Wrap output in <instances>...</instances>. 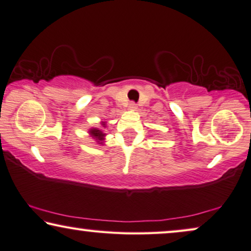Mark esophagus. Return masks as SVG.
<instances>
[{"label": "esophagus", "instance_id": "obj_1", "mask_svg": "<svg viewBox=\"0 0 251 251\" xmlns=\"http://www.w3.org/2000/svg\"><path fill=\"white\" fill-rule=\"evenodd\" d=\"M128 109H129V110H136V104H135V102H130L129 105H128Z\"/></svg>", "mask_w": 251, "mask_h": 251}]
</instances>
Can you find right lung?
<instances>
[{"instance_id": "1", "label": "right lung", "mask_w": 251, "mask_h": 251, "mask_svg": "<svg viewBox=\"0 0 251 251\" xmlns=\"http://www.w3.org/2000/svg\"><path fill=\"white\" fill-rule=\"evenodd\" d=\"M101 125H102V127H105V123L102 122ZM89 133H90V135L93 137V139L97 140V142H99V144H102V141L104 140V136H105V133L103 132V130H102L101 128H95L94 127V128H91L89 130Z\"/></svg>"}]
</instances>
